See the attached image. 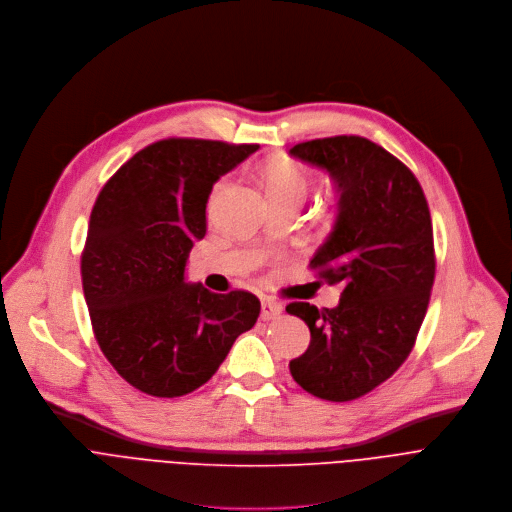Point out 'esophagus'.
I'll return each instance as SVG.
<instances>
[{
	"instance_id": "34e87169",
	"label": "esophagus",
	"mask_w": 512,
	"mask_h": 512,
	"mask_svg": "<svg viewBox=\"0 0 512 512\" xmlns=\"http://www.w3.org/2000/svg\"><path fill=\"white\" fill-rule=\"evenodd\" d=\"M282 313V304L274 298H264L262 300V319L264 321H272V319H278Z\"/></svg>"
}]
</instances>
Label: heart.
<instances>
[{"label":"heart","instance_id":"obj_1","mask_svg":"<svg viewBox=\"0 0 512 512\" xmlns=\"http://www.w3.org/2000/svg\"><path fill=\"white\" fill-rule=\"evenodd\" d=\"M264 183L272 199H300L304 201L311 191V175L304 167L296 163H278L270 165L264 171ZM224 187L220 181L214 187V195Z\"/></svg>","mask_w":512,"mask_h":512}]
</instances>
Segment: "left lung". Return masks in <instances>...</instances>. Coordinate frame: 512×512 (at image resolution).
<instances>
[{
  "label": "left lung",
  "instance_id": "obj_1",
  "mask_svg": "<svg viewBox=\"0 0 512 512\" xmlns=\"http://www.w3.org/2000/svg\"><path fill=\"white\" fill-rule=\"evenodd\" d=\"M290 155L337 185L335 228L309 266L343 292L335 309L286 306L311 331L288 367L315 397L351 401L389 379L416 345L436 276L430 208L416 175L365 137L306 141Z\"/></svg>",
  "mask_w": 512,
  "mask_h": 512
}]
</instances>
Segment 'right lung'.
<instances>
[{"mask_svg":"<svg viewBox=\"0 0 512 512\" xmlns=\"http://www.w3.org/2000/svg\"><path fill=\"white\" fill-rule=\"evenodd\" d=\"M256 149L163 139L135 153L94 201L80 258L92 331L117 373L147 395L201 387L258 321L252 292L185 282L214 183Z\"/></svg>","mask_w":512,"mask_h":512,"instance_id":"add662e5","label":"right lung"}]
</instances>
